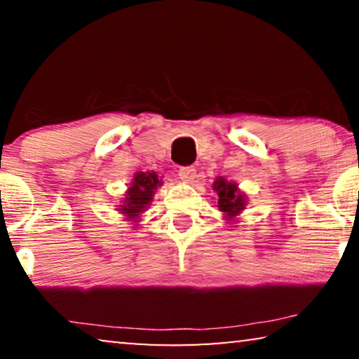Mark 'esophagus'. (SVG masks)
<instances>
[{"label": "esophagus", "mask_w": 359, "mask_h": 359, "mask_svg": "<svg viewBox=\"0 0 359 359\" xmlns=\"http://www.w3.org/2000/svg\"><path fill=\"white\" fill-rule=\"evenodd\" d=\"M179 177L184 182H194V179L196 177V170L191 165H185V168L179 169Z\"/></svg>", "instance_id": "esophagus-1"}]
</instances>
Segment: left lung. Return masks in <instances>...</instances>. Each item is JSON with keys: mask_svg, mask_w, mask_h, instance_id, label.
<instances>
[{"mask_svg": "<svg viewBox=\"0 0 359 359\" xmlns=\"http://www.w3.org/2000/svg\"><path fill=\"white\" fill-rule=\"evenodd\" d=\"M213 189L218 191V206L223 213L228 215V219H231L232 216L239 215L245 206V200L239 191H237V185L232 184V182H228L223 177H219L215 182Z\"/></svg>", "mask_w": 359, "mask_h": 359, "instance_id": "left-lung-1", "label": "left lung"}]
</instances>
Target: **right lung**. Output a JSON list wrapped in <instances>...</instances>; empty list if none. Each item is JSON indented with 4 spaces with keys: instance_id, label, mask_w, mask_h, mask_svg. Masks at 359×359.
<instances>
[{
    "instance_id": "right-lung-1",
    "label": "right lung",
    "mask_w": 359,
    "mask_h": 359,
    "mask_svg": "<svg viewBox=\"0 0 359 359\" xmlns=\"http://www.w3.org/2000/svg\"><path fill=\"white\" fill-rule=\"evenodd\" d=\"M161 184L156 172H140L135 175L133 184L127 191V198H125V205L120 211H123L125 215H128L130 218L138 216L141 211H144L146 206L149 205L151 198L156 187Z\"/></svg>"
}]
</instances>
